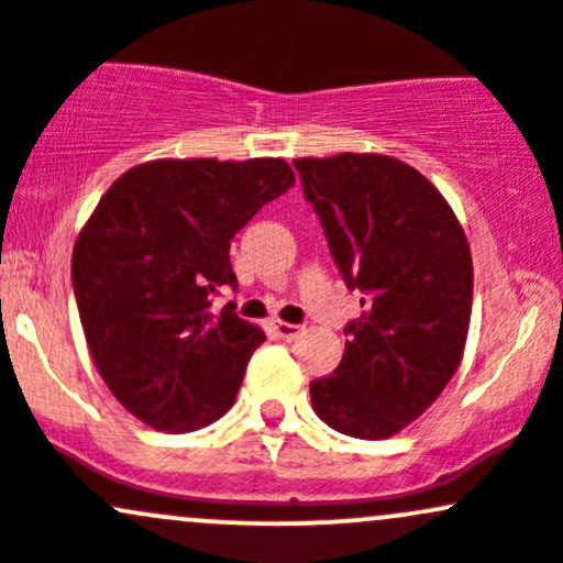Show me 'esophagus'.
<instances>
[{
	"instance_id": "1",
	"label": "esophagus",
	"mask_w": 563,
	"mask_h": 563,
	"mask_svg": "<svg viewBox=\"0 0 563 563\" xmlns=\"http://www.w3.org/2000/svg\"><path fill=\"white\" fill-rule=\"evenodd\" d=\"M271 328H274V333L279 335V339H284V341H295V339H298L300 333H303V328H300V324H292V322H282V320L271 322Z\"/></svg>"
}]
</instances>
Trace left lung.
Masks as SVG:
<instances>
[{"label":"left lung","instance_id":"obj_1","mask_svg":"<svg viewBox=\"0 0 563 563\" xmlns=\"http://www.w3.org/2000/svg\"><path fill=\"white\" fill-rule=\"evenodd\" d=\"M361 317L339 368L311 382V407L333 431L387 439L407 428L461 366L474 268L466 233L420 170L385 154L292 162Z\"/></svg>","mask_w":563,"mask_h":563}]
</instances>
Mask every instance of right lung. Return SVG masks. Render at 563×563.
Here are the masks:
<instances>
[{
  "label": "right lung",
  "instance_id": "add662e5",
  "mask_svg": "<svg viewBox=\"0 0 563 563\" xmlns=\"http://www.w3.org/2000/svg\"><path fill=\"white\" fill-rule=\"evenodd\" d=\"M295 184L284 159H154L97 202L73 249V287L91 361L137 420L189 433L235 401L257 324L211 311L235 287L230 241Z\"/></svg>",
  "mask_w": 563,
  "mask_h": 563
}]
</instances>
